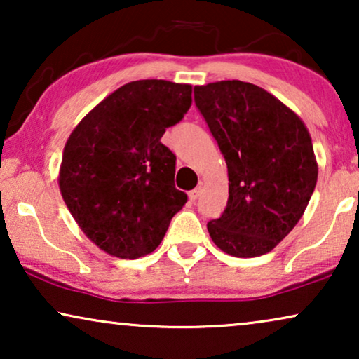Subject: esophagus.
Returning a JSON list of instances; mask_svg holds the SVG:
<instances>
[{"label": "esophagus", "instance_id": "esophagus-1", "mask_svg": "<svg viewBox=\"0 0 359 359\" xmlns=\"http://www.w3.org/2000/svg\"><path fill=\"white\" fill-rule=\"evenodd\" d=\"M188 196H189V199L193 201V203H194V201L198 199L199 196H201V188H194L193 191H189V194H188Z\"/></svg>", "mask_w": 359, "mask_h": 359}]
</instances>
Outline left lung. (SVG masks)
I'll use <instances>...</instances> for the list:
<instances>
[{"mask_svg":"<svg viewBox=\"0 0 359 359\" xmlns=\"http://www.w3.org/2000/svg\"><path fill=\"white\" fill-rule=\"evenodd\" d=\"M194 102L229 171L227 208L208 222L222 252L253 258L276 247L302 217L317 183L304 122L263 88L227 80L194 86Z\"/></svg>","mask_w":359,"mask_h":359,"instance_id":"left-lung-1","label":"left lung"}]
</instances>
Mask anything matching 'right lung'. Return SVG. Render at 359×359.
<instances>
[{
	"mask_svg": "<svg viewBox=\"0 0 359 359\" xmlns=\"http://www.w3.org/2000/svg\"><path fill=\"white\" fill-rule=\"evenodd\" d=\"M191 85L121 86L68 137L62 198L88 238L117 258H140L163 240L188 196L175 188L176 156L161 144L191 106Z\"/></svg>",
	"mask_w": 359,
	"mask_h": 359,
	"instance_id": "add662e5",
	"label": "right lung"
}]
</instances>
